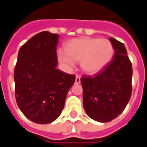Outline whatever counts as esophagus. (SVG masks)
<instances>
[{
	"instance_id": "34e87169",
	"label": "esophagus",
	"mask_w": 147,
	"mask_h": 147,
	"mask_svg": "<svg viewBox=\"0 0 147 147\" xmlns=\"http://www.w3.org/2000/svg\"><path fill=\"white\" fill-rule=\"evenodd\" d=\"M81 83V76L77 74L75 78V84H80Z\"/></svg>"
}]
</instances>
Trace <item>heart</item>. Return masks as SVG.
Listing matches in <instances>:
<instances>
[{"label":"heart","mask_w":147,"mask_h":147,"mask_svg":"<svg viewBox=\"0 0 147 147\" xmlns=\"http://www.w3.org/2000/svg\"><path fill=\"white\" fill-rule=\"evenodd\" d=\"M114 52L112 42L107 38L83 37L69 40L65 51H58V59L67 67H73L80 61L82 70L93 74L109 65Z\"/></svg>","instance_id":"1"}]
</instances>
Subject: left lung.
Masks as SVG:
<instances>
[{"label":"left lung","instance_id":"obj_1","mask_svg":"<svg viewBox=\"0 0 147 147\" xmlns=\"http://www.w3.org/2000/svg\"><path fill=\"white\" fill-rule=\"evenodd\" d=\"M115 56L109 65L94 76H82L83 106L96 121H112L124 110L132 92L131 62L125 46L110 38Z\"/></svg>","mask_w":147,"mask_h":147}]
</instances>
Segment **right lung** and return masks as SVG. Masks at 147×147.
Here are the masks:
<instances>
[{"instance_id": "obj_1", "label": "right lung", "mask_w": 147, "mask_h": 147, "mask_svg": "<svg viewBox=\"0 0 147 147\" xmlns=\"http://www.w3.org/2000/svg\"><path fill=\"white\" fill-rule=\"evenodd\" d=\"M59 35L42 32L22 46L14 69L17 105L34 123L47 124L59 117L75 76L56 69Z\"/></svg>"}]
</instances>
